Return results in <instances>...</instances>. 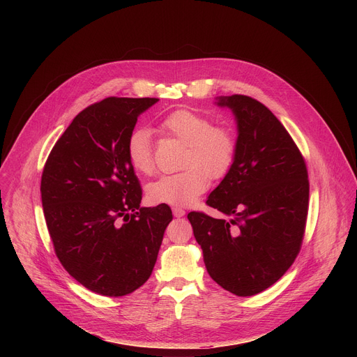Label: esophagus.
<instances>
[{
  "label": "esophagus",
  "instance_id": "34e87169",
  "mask_svg": "<svg viewBox=\"0 0 357 357\" xmlns=\"http://www.w3.org/2000/svg\"><path fill=\"white\" fill-rule=\"evenodd\" d=\"M172 212H174V216L175 218H182V216H185V211L182 209V208H172Z\"/></svg>",
  "mask_w": 357,
  "mask_h": 357
}]
</instances>
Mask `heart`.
<instances>
[{
    "label": "heart",
    "mask_w": 357,
    "mask_h": 357,
    "mask_svg": "<svg viewBox=\"0 0 357 357\" xmlns=\"http://www.w3.org/2000/svg\"><path fill=\"white\" fill-rule=\"evenodd\" d=\"M162 128L188 144L185 172L164 175L146 186V199L152 205L188 206L208 188V176H225L236 157L234 134L225 127H213L211 119L189 112L176 110L162 120ZM127 157L131 167L151 175L155 169L151 134L146 128H135L127 138Z\"/></svg>",
    "instance_id": "1"
}]
</instances>
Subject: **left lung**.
Masks as SVG:
<instances>
[{
    "instance_id": "left-lung-1",
    "label": "left lung",
    "mask_w": 357,
    "mask_h": 357,
    "mask_svg": "<svg viewBox=\"0 0 357 357\" xmlns=\"http://www.w3.org/2000/svg\"><path fill=\"white\" fill-rule=\"evenodd\" d=\"M231 110L236 157L206 203L227 219L190 212L188 219L209 275L238 296L277 282L299 252L308 215L307 165L280 120L248 96L216 97Z\"/></svg>"
}]
</instances>
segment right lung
I'll use <instances>...</instances> for the list:
<instances>
[{"instance_id":"add662e5","label":"right lung","mask_w":357,"mask_h":357,"mask_svg":"<svg viewBox=\"0 0 357 357\" xmlns=\"http://www.w3.org/2000/svg\"><path fill=\"white\" fill-rule=\"evenodd\" d=\"M155 97H109L80 112L50 151L40 181L42 208L55 252L87 289L123 296L157 263L172 220L168 205L141 208L142 190L127 138Z\"/></svg>"}]
</instances>
